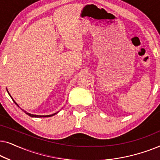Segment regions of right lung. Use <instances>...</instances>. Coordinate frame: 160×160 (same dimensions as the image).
I'll use <instances>...</instances> for the list:
<instances>
[{
  "mask_svg": "<svg viewBox=\"0 0 160 160\" xmlns=\"http://www.w3.org/2000/svg\"><path fill=\"white\" fill-rule=\"evenodd\" d=\"M7 92H8V91H7ZM8 94H9V93H8ZM10 96H11V95H10ZM11 98H12V97H11ZM13 101H14V103H15V104H16L17 106H18V105H17V102H15L14 100H13ZM25 113H26V114L29 115V116H30V117H52V116H54V114H56V113H54V114H52V115H47V116H38V115H34V114H30V113H27V112H25Z\"/></svg>",
  "mask_w": 160,
  "mask_h": 160,
  "instance_id": "add662e5",
  "label": "right lung"
}]
</instances>
